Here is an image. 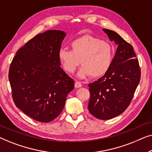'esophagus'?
<instances>
[{"instance_id":"1","label":"esophagus","mask_w":152,"mask_h":152,"mask_svg":"<svg viewBox=\"0 0 152 152\" xmlns=\"http://www.w3.org/2000/svg\"><path fill=\"white\" fill-rule=\"evenodd\" d=\"M82 86V83L80 82H78V81H76L75 83V88H81Z\"/></svg>"}]
</instances>
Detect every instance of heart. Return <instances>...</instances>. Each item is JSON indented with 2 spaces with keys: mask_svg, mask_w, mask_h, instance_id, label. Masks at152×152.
Masks as SVG:
<instances>
[{
  "mask_svg": "<svg viewBox=\"0 0 152 152\" xmlns=\"http://www.w3.org/2000/svg\"><path fill=\"white\" fill-rule=\"evenodd\" d=\"M70 50L61 48L58 57L63 68L68 73H73L80 64V78L91 75L97 78L107 73L113 61L114 50L111 43L89 35L74 39Z\"/></svg>",
  "mask_w": 152,
  "mask_h": 152,
  "instance_id": "obj_1",
  "label": "heart"
}]
</instances>
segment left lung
Here are the masks:
<instances>
[{
  "instance_id": "1",
  "label": "left lung",
  "mask_w": 152,
  "mask_h": 152,
  "mask_svg": "<svg viewBox=\"0 0 152 152\" xmlns=\"http://www.w3.org/2000/svg\"><path fill=\"white\" fill-rule=\"evenodd\" d=\"M117 46L109 71L88 84V109L94 117L109 120L120 115L130 104L140 80V68L132 45L118 33L103 29Z\"/></svg>"
}]
</instances>
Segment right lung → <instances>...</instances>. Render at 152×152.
<instances>
[{
	"label": "right lung",
	"instance_id": "1",
	"mask_svg": "<svg viewBox=\"0 0 152 152\" xmlns=\"http://www.w3.org/2000/svg\"><path fill=\"white\" fill-rule=\"evenodd\" d=\"M66 33L48 30L16 52L9 70L12 98L18 109L47 123L61 113L74 80L60 67L58 53Z\"/></svg>",
	"mask_w": 152,
	"mask_h": 152
}]
</instances>
